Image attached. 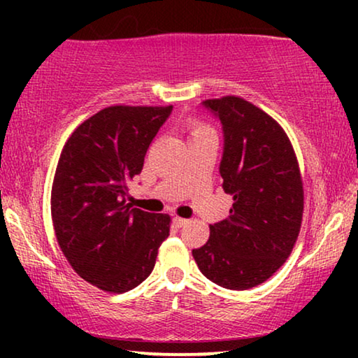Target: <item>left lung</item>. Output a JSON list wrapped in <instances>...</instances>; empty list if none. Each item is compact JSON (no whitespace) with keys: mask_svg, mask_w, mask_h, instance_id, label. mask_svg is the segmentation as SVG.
<instances>
[{"mask_svg":"<svg viewBox=\"0 0 358 358\" xmlns=\"http://www.w3.org/2000/svg\"><path fill=\"white\" fill-rule=\"evenodd\" d=\"M169 112L106 107L62 150L50 197L58 246L78 275L104 292L125 293L146 280L169 236V215L148 212L129 194Z\"/></svg>","mask_w":358,"mask_h":358,"instance_id":"obj_1","label":"left lung"}]
</instances>
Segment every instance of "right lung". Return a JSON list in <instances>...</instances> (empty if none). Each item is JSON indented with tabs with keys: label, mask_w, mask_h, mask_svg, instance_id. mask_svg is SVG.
Wrapping results in <instances>:
<instances>
[{
	"label": "right lung",
	"mask_w": 358,
	"mask_h": 358,
	"mask_svg": "<svg viewBox=\"0 0 358 358\" xmlns=\"http://www.w3.org/2000/svg\"><path fill=\"white\" fill-rule=\"evenodd\" d=\"M203 104L224 125L220 174L231 208L192 256L208 280L248 290L271 278L295 246L305 205L300 168L285 131L257 107L231 97Z\"/></svg>",
	"instance_id": "1"
}]
</instances>
